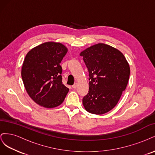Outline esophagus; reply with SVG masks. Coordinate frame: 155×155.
I'll use <instances>...</instances> for the list:
<instances>
[{"mask_svg": "<svg viewBox=\"0 0 155 155\" xmlns=\"http://www.w3.org/2000/svg\"><path fill=\"white\" fill-rule=\"evenodd\" d=\"M77 86H78V85H77V83H75V84H74V85H72V88H76Z\"/></svg>", "mask_w": 155, "mask_h": 155, "instance_id": "esophagus-1", "label": "esophagus"}]
</instances>
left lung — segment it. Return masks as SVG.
I'll return each instance as SVG.
<instances>
[{
  "label": "left lung",
  "mask_w": 155,
  "mask_h": 155,
  "mask_svg": "<svg viewBox=\"0 0 155 155\" xmlns=\"http://www.w3.org/2000/svg\"><path fill=\"white\" fill-rule=\"evenodd\" d=\"M89 72V91L83 98L87 111L103 114L118 104L126 88L129 64L124 54L111 46L98 43L81 51Z\"/></svg>",
  "instance_id": "left-lung-1"
}]
</instances>
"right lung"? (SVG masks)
Masks as SVG:
<instances>
[{"label": "right lung", "instance_id": "1", "mask_svg": "<svg viewBox=\"0 0 155 155\" xmlns=\"http://www.w3.org/2000/svg\"><path fill=\"white\" fill-rule=\"evenodd\" d=\"M67 51L61 43L46 42L26 54L21 76L28 94L37 104L54 108L63 102L69 89L62 83L59 64Z\"/></svg>", "mask_w": 155, "mask_h": 155}]
</instances>
